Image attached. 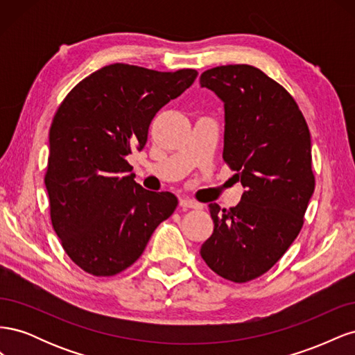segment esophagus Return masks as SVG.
Masks as SVG:
<instances>
[{"label":"esophagus","mask_w":355,"mask_h":355,"mask_svg":"<svg viewBox=\"0 0 355 355\" xmlns=\"http://www.w3.org/2000/svg\"><path fill=\"white\" fill-rule=\"evenodd\" d=\"M179 204H180L182 207H185V209H201V204L192 201L189 198H185V197L179 200Z\"/></svg>","instance_id":"34e87169"}]
</instances>
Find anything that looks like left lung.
<instances>
[{
  "label": "left lung",
  "mask_w": 355,
  "mask_h": 355,
  "mask_svg": "<svg viewBox=\"0 0 355 355\" xmlns=\"http://www.w3.org/2000/svg\"><path fill=\"white\" fill-rule=\"evenodd\" d=\"M223 102V159L244 188L230 210L209 204L213 234L201 245L211 271L234 283L265 274L295 241L314 192L311 135L295 99L250 65L201 73Z\"/></svg>",
  "instance_id": "8db88e82"
}]
</instances>
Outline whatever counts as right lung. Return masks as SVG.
<instances>
[{
  "instance_id": "obj_1",
  "label": "right lung",
  "mask_w": 355,
  "mask_h": 355,
  "mask_svg": "<svg viewBox=\"0 0 355 355\" xmlns=\"http://www.w3.org/2000/svg\"><path fill=\"white\" fill-rule=\"evenodd\" d=\"M198 72L114 63L68 93L49 133L46 188L53 228L81 270L110 277L135 263L178 198L135 182L125 157L144 149L155 114Z\"/></svg>"
}]
</instances>
